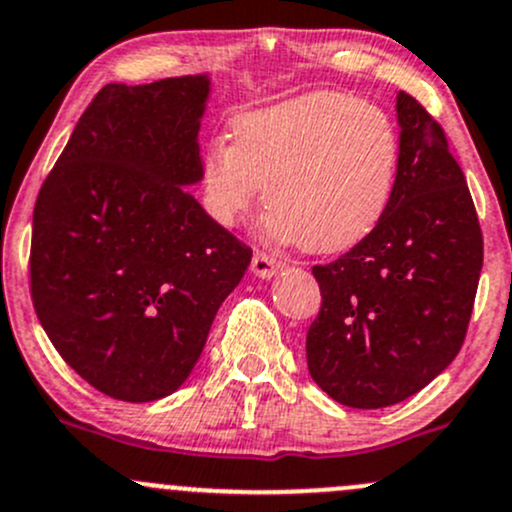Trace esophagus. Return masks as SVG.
Instances as JSON below:
<instances>
[{"instance_id":"esophagus-1","label":"esophagus","mask_w":512,"mask_h":512,"mask_svg":"<svg viewBox=\"0 0 512 512\" xmlns=\"http://www.w3.org/2000/svg\"><path fill=\"white\" fill-rule=\"evenodd\" d=\"M282 267L284 262L279 260V257L267 255V252H257V255L252 257V272L262 279H272L274 274L282 270Z\"/></svg>"}]
</instances>
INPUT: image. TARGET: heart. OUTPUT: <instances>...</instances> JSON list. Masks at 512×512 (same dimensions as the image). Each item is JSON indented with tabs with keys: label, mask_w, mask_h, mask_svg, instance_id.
I'll return each instance as SVG.
<instances>
[{
	"label": "heart",
	"mask_w": 512,
	"mask_h": 512,
	"mask_svg": "<svg viewBox=\"0 0 512 512\" xmlns=\"http://www.w3.org/2000/svg\"><path fill=\"white\" fill-rule=\"evenodd\" d=\"M233 142L201 157L203 206L238 223L265 188L267 228L309 252H343L385 218L400 174V134L380 105L316 90L238 115Z\"/></svg>",
	"instance_id": "heart-1"
}]
</instances>
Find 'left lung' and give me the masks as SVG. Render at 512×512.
<instances>
[{"instance_id":"1","label":"left lung","mask_w":512,"mask_h":512,"mask_svg":"<svg viewBox=\"0 0 512 512\" xmlns=\"http://www.w3.org/2000/svg\"><path fill=\"white\" fill-rule=\"evenodd\" d=\"M400 174L378 228L316 265L321 311L306 333L314 383L378 410L407 400L456 358L476 299L483 235L439 122L397 93Z\"/></svg>"}]
</instances>
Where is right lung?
<instances>
[{"label": "right lung", "mask_w": 512, "mask_h": 512, "mask_svg": "<svg viewBox=\"0 0 512 512\" xmlns=\"http://www.w3.org/2000/svg\"><path fill=\"white\" fill-rule=\"evenodd\" d=\"M211 78L110 83L43 181L31 299L61 358L95 390L152 402L186 383L252 250L186 191Z\"/></svg>", "instance_id": "obj_1"}]
</instances>
